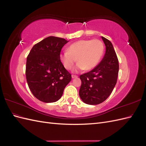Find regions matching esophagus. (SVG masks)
I'll use <instances>...</instances> for the list:
<instances>
[{"label":"esophagus","instance_id":"obj_1","mask_svg":"<svg viewBox=\"0 0 146 146\" xmlns=\"http://www.w3.org/2000/svg\"><path fill=\"white\" fill-rule=\"evenodd\" d=\"M78 76H76V75H72V78H77Z\"/></svg>","mask_w":146,"mask_h":146}]
</instances>
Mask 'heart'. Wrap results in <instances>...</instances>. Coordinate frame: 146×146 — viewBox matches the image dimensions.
Returning <instances> with one entry per match:
<instances>
[{
    "mask_svg": "<svg viewBox=\"0 0 146 146\" xmlns=\"http://www.w3.org/2000/svg\"><path fill=\"white\" fill-rule=\"evenodd\" d=\"M104 52V44L99 39H83L69 46L67 52L61 54L60 58L66 69H71L77 60L78 64L75 70H88L98 64Z\"/></svg>",
    "mask_w": 146,
    "mask_h": 146,
    "instance_id": "obj_1",
    "label": "heart"
}]
</instances>
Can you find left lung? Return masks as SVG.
Here are the masks:
<instances>
[{
    "instance_id": "obj_1",
    "label": "left lung",
    "mask_w": 146,
    "mask_h": 146,
    "mask_svg": "<svg viewBox=\"0 0 146 146\" xmlns=\"http://www.w3.org/2000/svg\"><path fill=\"white\" fill-rule=\"evenodd\" d=\"M106 52L101 62L91 71L80 76L82 85L79 95L89 105L102 103L111 94L117 83L119 72L117 56L111 42L102 36Z\"/></svg>"
}]
</instances>
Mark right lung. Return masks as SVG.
Returning <instances> with one entry per match:
<instances>
[{
  "instance_id": "obj_1",
  "label": "right lung",
  "mask_w": 146,
  "mask_h": 146,
  "mask_svg": "<svg viewBox=\"0 0 146 146\" xmlns=\"http://www.w3.org/2000/svg\"><path fill=\"white\" fill-rule=\"evenodd\" d=\"M68 42L64 38L48 36L35 44L27 56V84L33 96L43 102L59 100L71 80V74L60 58L61 48Z\"/></svg>"
}]
</instances>
